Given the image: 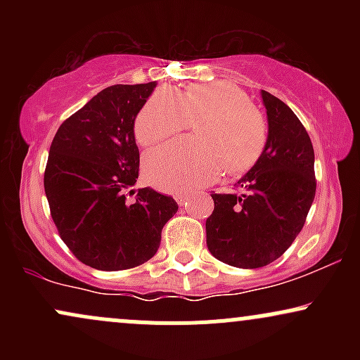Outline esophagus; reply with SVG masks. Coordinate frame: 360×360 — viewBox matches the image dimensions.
Masks as SVG:
<instances>
[{"label": "esophagus", "instance_id": "34e87169", "mask_svg": "<svg viewBox=\"0 0 360 360\" xmlns=\"http://www.w3.org/2000/svg\"><path fill=\"white\" fill-rule=\"evenodd\" d=\"M188 200H189V194H176L177 205H181V206L188 205Z\"/></svg>", "mask_w": 360, "mask_h": 360}]
</instances>
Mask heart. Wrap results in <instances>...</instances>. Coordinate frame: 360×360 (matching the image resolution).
Returning a JSON list of instances; mask_svg holds the SVG:
<instances>
[{
    "label": "heart",
    "mask_w": 360,
    "mask_h": 360,
    "mask_svg": "<svg viewBox=\"0 0 360 360\" xmlns=\"http://www.w3.org/2000/svg\"><path fill=\"white\" fill-rule=\"evenodd\" d=\"M193 120L196 139L176 140L146 155L143 171L157 188L193 191L213 183L225 169L242 174L267 147L269 127L262 111L226 81L194 82L184 91L157 88L135 118V140L150 147L186 130Z\"/></svg>",
    "instance_id": "obj_1"
}]
</instances>
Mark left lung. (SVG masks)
I'll list each match as a JSON object with an SVG mask.
<instances>
[{"mask_svg": "<svg viewBox=\"0 0 360 360\" xmlns=\"http://www.w3.org/2000/svg\"><path fill=\"white\" fill-rule=\"evenodd\" d=\"M269 139L259 162L235 184L243 191L213 193L206 243L221 262L257 269L274 262L303 230L316 193L315 152L300 118L262 91Z\"/></svg>", "mask_w": 360, "mask_h": 360, "instance_id": "left-lung-1", "label": "left lung"}]
</instances>
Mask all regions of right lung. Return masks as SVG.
<instances>
[{
  "label": "right lung",
  "mask_w": 360,
  "mask_h": 360,
  "mask_svg": "<svg viewBox=\"0 0 360 360\" xmlns=\"http://www.w3.org/2000/svg\"><path fill=\"white\" fill-rule=\"evenodd\" d=\"M154 88L147 82L103 89L62 122L49 150L44 188L51 217L74 257L94 269L147 262L177 212L172 198L150 188L127 200L140 166L134 122Z\"/></svg>",
  "instance_id": "obj_1"
}]
</instances>
